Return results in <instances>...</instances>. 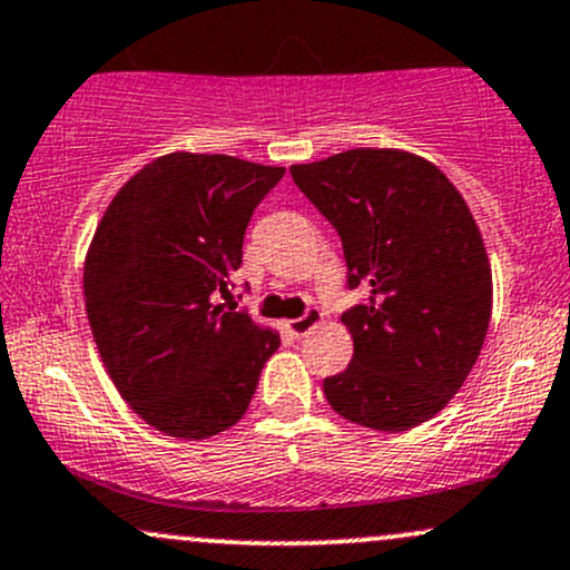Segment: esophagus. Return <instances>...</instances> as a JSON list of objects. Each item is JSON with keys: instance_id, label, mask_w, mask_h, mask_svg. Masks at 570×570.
Listing matches in <instances>:
<instances>
[{"instance_id": "1", "label": "esophagus", "mask_w": 570, "mask_h": 570, "mask_svg": "<svg viewBox=\"0 0 570 570\" xmlns=\"http://www.w3.org/2000/svg\"><path fill=\"white\" fill-rule=\"evenodd\" d=\"M324 322V313L322 311H316V307H311V311L305 313V316H299V318H294V322H289L286 326H289V332L294 337H305L307 332L311 330H316L318 324Z\"/></svg>"}]
</instances>
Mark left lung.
<instances>
[{
  "instance_id": "8db88e82",
  "label": "left lung",
  "mask_w": 570,
  "mask_h": 570,
  "mask_svg": "<svg viewBox=\"0 0 570 570\" xmlns=\"http://www.w3.org/2000/svg\"><path fill=\"white\" fill-rule=\"evenodd\" d=\"M294 185L343 240L348 286L370 303L343 313L353 358L324 381L337 415L407 431L458 394L485 343L493 276L466 200L434 163L358 147L292 166Z\"/></svg>"
}]
</instances>
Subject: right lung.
I'll return each instance as SVG.
<instances>
[{
  "instance_id": "1",
  "label": "right lung",
  "mask_w": 570,
  "mask_h": 570,
  "mask_svg": "<svg viewBox=\"0 0 570 570\" xmlns=\"http://www.w3.org/2000/svg\"><path fill=\"white\" fill-rule=\"evenodd\" d=\"M284 168L171 153L134 174L98 222L82 292L115 389L153 429L208 440L235 426L281 345L227 307L244 233Z\"/></svg>"
}]
</instances>
